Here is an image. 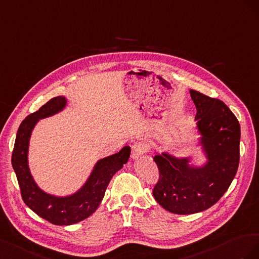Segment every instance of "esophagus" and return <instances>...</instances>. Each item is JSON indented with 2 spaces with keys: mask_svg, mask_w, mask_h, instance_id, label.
I'll return each mask as SVG.
<instances>
[{
  "mask_svg": "<svg viewBox=\"0 0 259 259\" xmlns=\"http://www.w3.org/2000/svg\"><path fill=\"white\" fill-rule=\"evenodd\" d=\"M147 144L144 142H138L134 146H132V151H131V157L134 159H138L140 157L143 156V154L147 151Z\"/></svg>",
  "mask_w": 259,
  "mask_h": 259,
  "instance_id": "obj_1",
  "label": "esophagus"
}]
</instances>
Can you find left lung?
Listing matches in <instances>:
<instances>
[{"label":"left lung","instance_id":"left-lung-1","mask_svg":"<svg viewBox=\"0 0 259 259\" xmlns=\"http://www.w3.org/2000/svg\"><path fill=\"white\" fill-rule=\"evenodd\" d=\"M196 107L198 145L206 157L202 166L191 157H176L167 152L155 155L159 179L153 195L166 210L189 215L208 209L230 187L240 160V123L224 102L190 90Z\"/></svg>","mask_w":259,"mask_h":259}]
</instances>
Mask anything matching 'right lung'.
<instances>
[{
    "label": "right lung",
    "mask_w": 259,
    "mask_h": 259,
    "mask_svg": "<svg viewBox=\"0 0 259 259\" xmlns=\"http://www.w3.org/2000/svg\"><path fill=\"white\" fill-rule=\"evenodd\" d=\"M66 104L67 100L64 97H56L27 116L18 128L12 155V165L25 204L36 215L57 226L77 224L98 209L110 179L128 161L131 151L130 146H124L118 153L98 160L85 183L71 195L55 196L41 190L28 165L29 140L36 122L62 112Z\"/></svg>",
    "instance_id": "right-lung-1"
}]
</instances>
